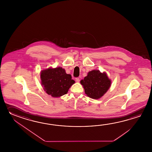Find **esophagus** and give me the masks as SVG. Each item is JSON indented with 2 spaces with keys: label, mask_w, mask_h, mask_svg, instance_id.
<instances>
[{
  "label": "esophagus",
  "mask_w": 152,
  "mask_h": 152,
  "mask_svg": "<svg viewBox=\"0 0 152 152\" xmlns=\"http://www.w3.org/2000/svg\"><path fill=\"white\" fill-rule=\"evenodd\" d=\"M75 81H76L77 83H79V82L80 81V79H79V77H77V78H75Z\"/></svg>",
  "instance_id": "esophagus-1"
}]
</instances>
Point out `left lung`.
I'll return each mask as SVG.
<instances>
[{
	"mask_svg": "<svg viewBox=\"0 0 152 152\" xmlns=\"http://www.w3.org/2000/svg\"><path fill=\"white\" fill-rule=\"evenodd\" d=\"M80 83L88 97L98 99L109 89L111 81L105 72L101 73L99 70L94 69L89 72Z\"/></svg>",
	"mask_w": 152,
	"mask_h": 152,
	"instance_id": "obj_1",
	"label": "left lung"
}]
</instances>
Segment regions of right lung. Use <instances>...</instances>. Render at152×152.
<instances>
[{
	"mask_svg": "<svg viewBox=\"0 0 152 152\" xmlns=\"http://www.w3.org/2000/svg\"><path fill=\"white\" fill-rule=\"evenodd\" d=\"M41 85L47 94L53 97H59L67 94L75 81L65 69L58 67L48 68L41 72Z\"/></svg>",
	"mask_w": 152,
	"mask_h": 152,
	"instance_id": "obj_1",
	"label": "right lung"
}]
</instances>
